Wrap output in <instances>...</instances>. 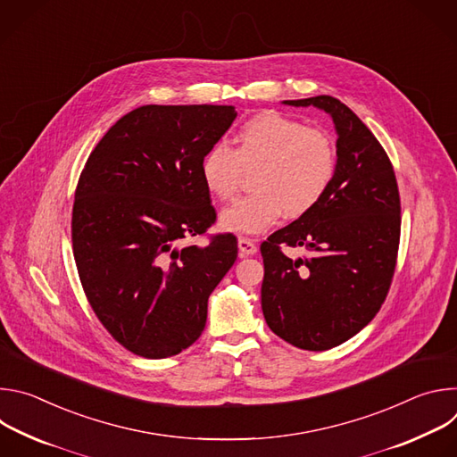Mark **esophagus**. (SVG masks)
<instances>
[{
	"mask_svg": "<svg viewBox=\"0 0 457 457\" xmlns=\"http://www.w3.org/2000/svg\"><path fill=\"white\" fill-rule=\"evenodd\" d=\"M238 249H240V253H242L244 256H251V254L256 253V244H254V240H251V238L240 237V238H238Z\"/></svg>",
	"mask_w": 457,
	"mask_h": 457,
	"instance_id": "34e87169",
	"label": "esophagus"
}]
</instances>
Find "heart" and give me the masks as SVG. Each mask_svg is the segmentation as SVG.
Listing matches in <instances>:
<instances>
[{
  "label": "heart",
  "mask_w": 457,
  "mask_h": 457,
  "mask_svg": "<svg viewBox=\"0 0 457 457\" xmlns=\"http://www.w3.org/2000/svg\"><path fill=\"white\" fill-rule=\"evenodd\" d=\"M235 150L213 145L203 162L204 186L220 201L238 189L244 168L260 164L254 193L220 213V228L237 235H258L284 213L300 217L312 210L329 189L337 171L333 139L316 128L278 112L245 120L235 136Z\"/></svg>",
  "instance_id": "1"
}]
</instances>
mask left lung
Returning a JSON list of instances; mask_svg holds the SVG:
<instances>
[{
    "label": "left lung",
    "mask_w": 457,
    "mask_h": 457,
    "mask_svg": "<svg viewBox=\"0 0 457 457\" xmlns=\"http://www.w3.org/2000/svg\"><path fill=\"white\" fill-rule=\"evenodd\" d=\"M329 113L337 171L321 201L262 245V312L270 329L305 351H328L379 311L396 268L400 193L385 150L361 119L331 96L284 101ZM280 245L308 254L289 259Z\"/></svg>",
    "instance_id": "1"
}]
</instances>
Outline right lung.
<instances>
[{
  "mask_svg": "<svg viewBox=\"0 0 457 457\" xmlns=\"http://www.w3.org/2000/svg\"><path fill=\"white\" fill-rule=\"evenodd\" d=\"M235 106L146 104L120 117L90 154L72 210L76 266L106 331L128 351L161 360L187 349L208 298L237 260V238L184 245L215 222L201 175Z\"/></svg>",
  "mask_w": 457,
  "mask_h": 457,
  "instance_id": "right-lung-1",
  "label": "right lung"
}]
</instances>
